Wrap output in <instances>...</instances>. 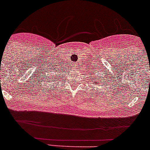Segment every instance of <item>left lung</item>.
Returning <instances> with one entry per match:
<instances>
[{"mask_svg": "<svg viewBox=\"0 0 150 150\" xmlns=\"http://www.w3.org/2000/svg\"><path fill=\"white\" fill-rule=\"evenodd\" d=\"M92 72H93V74H94V71H92ZM95 72H96V71H95ZM95 74H96V73H95ZM94 79H95V78H94ZM101 81H102V79H101ZM99 82H100V80H99ZM99 82H98V83H99Z\"/></svg>", "mask_w": 150, "mask_h": 150, "instance_id": "1", "label": "left lung"}]
</instances>
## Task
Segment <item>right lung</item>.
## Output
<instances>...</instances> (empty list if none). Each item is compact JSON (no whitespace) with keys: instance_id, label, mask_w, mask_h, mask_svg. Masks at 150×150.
I'll return each instance as SVG.
<instances>
[{"instance_id":"obj_1","label":"right lung","mask_w":150,"mask_h":150,"mask_svg":"<svg viewBox=\"0 0 150 150\" xmlns=\"http://www.w3.org/2000/svg\"><path fill=\"white\" fill-rule=\"evenodd\" d=\"M56 71H57V70L56 69H55V71H53L54 72V75H55V77L54 76H50V77H47V79H46V80H48V81H50V82H53L54 81H55V79H57V77H59V76H57V74H56ZM46 83H47V81H46Z\"/></svg>"}]
</instances>
